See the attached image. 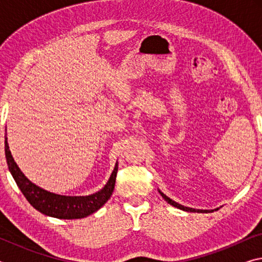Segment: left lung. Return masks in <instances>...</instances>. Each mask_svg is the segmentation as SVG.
Segmentation results:
<instances>
[{"instance_id": "obj_1", "label": "left lung", "mask_w": 262, "mask_h": 262, "mask_svg": "<svg viewBox=\"0 0 262 262\" xmlns=\"http://www.w3.org/2000/svg\"><path fill=\"white\" fill-rule=\"evenodd\" d=\"M158 192H159V194L162 195V198H163L164 200H165L167 203H170L171 206H173V207H176V208H178V209H181V210H184V211H189V212H206V214H207V212H212L214 210L219 209V208H216V209H214V210H203V209H194V208L185 207V206H183V205H179L178 202L173 201V200H172V199H170L168 196H166V195L164 194V193H162L159 189H158Z\"/></svg>"}]
</instances>
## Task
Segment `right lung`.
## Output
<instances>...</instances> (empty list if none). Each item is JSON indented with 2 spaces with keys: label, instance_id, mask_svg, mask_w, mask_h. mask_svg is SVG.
Masks as SVG:
<instances>
[{
  "label": "right lung",
  "instance_id": "right-lung-1",
  "mask_svg": "<svg viewBox=\"0 0 262 262\" xmlns=\"http://www.w3.org/2000/svg\"><path fill=\"white\" fill-rule=\"evenodd\" d=\"M4 147H6L4 150H6L7 164L12 178L15 179L17 186L19 187L20 192L24 194L26 200L30 202V205L43 215L61 220L84 219V217L94 214L100 209L108 201L113 193L118 172V163H115L114 170L108 181L98 192L85 195V196H68V195L48 192V190L39 187L32 181H30L20 171L14 157H12L10 149H9L7 136Z\"/></svg>",
  "mask_w": 262,
  "mask_h": 262
}]
</instances>
